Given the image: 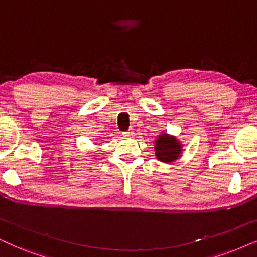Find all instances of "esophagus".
Wrapping results in <instances>:
<instances>
[{
	"instance_id": "esophagus-1",
	"label": "esophagus",
	"mask_w": 257,
	"mask_h": 257,
	"mask_svg": "<svg viewBox=\"0 0 257 257\" xmlns=\"http://www.w3.org/2000/svg\"><path fill=\"white\" fill-rule=\"evenodd\" d=\"M134 131H133V129H129V131H126V132H123V135L124 136H134Z\"/></svg>"
}]
</instances>
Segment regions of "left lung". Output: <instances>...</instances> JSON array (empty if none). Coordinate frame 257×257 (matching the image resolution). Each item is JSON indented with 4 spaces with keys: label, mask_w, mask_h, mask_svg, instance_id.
I'll return each mask as SVG.
<instances>
[{
    "label": "left lung",
    "mask_w": 257,
    "mask_h": 257,
    "mask_svg": "<svg viewBox=\"0 0 257 257\" xmlns=\"http://www.w3.org/2000/svg\"><path fill=\"white\" fill-rule=\"evenodd\" d=\"M181 145L174 136L161 134L155 140V155L162 162H173L180 157Z\"/></svg>",
    "instance_id": "1"
}]
</instances>
